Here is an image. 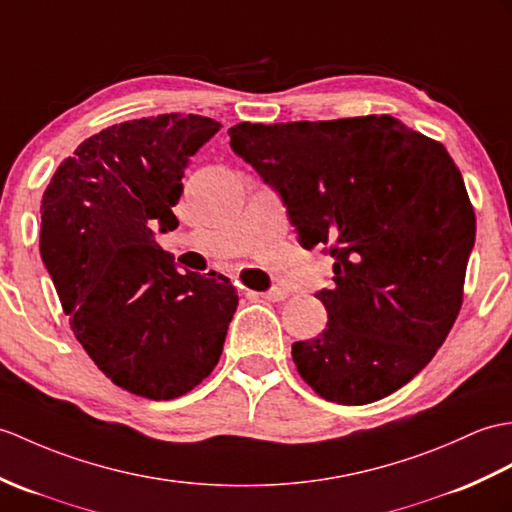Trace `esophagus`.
<instances>
[{"label":"esophagus","instance_id":"1","mask_svg":"<svg viewBox=\"0 0 512 512\" xmlns=\"http://www.w3.org/2000/svg\"><path fill=\"white\" fill-rule=\"evenodd\" d=\"M257 296H261V299H266V301H272V303H279V301L288 299V292L281 290V288H272L268 292H259Z\"/></svg>","mask_w":512,"mask_h":512}]
</instances>
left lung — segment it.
Instances as JSON below:
<instances>
[{
    "mask_svg": "<svg viewBox=\"0 0 512 512\" xmlns=\"http://www.w3.org/2000/svg\"><path fill=\"white\" fill-rule=\"evenodd\" d=\"M288 207L305 248L329 244V323L292 344L320 397L362 406L421 373L454 327L475 213L443 144L390 115L229 128Z\"/></svg>",
    "mask_w": 512,
    "mask_h": 512,
    "instance_id": "8db88e82",
    "label": "left lung"
}]
</instances>
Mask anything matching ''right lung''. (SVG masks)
Masks as SVG:
<instances>
[{"label":"right lung","instance_id":"right-lung-1","mask_svg":"<svg viewBox=\"0 0 512 512\" xmlns=\"http://www.w3.org/2000/svg\"><path fill=\"white\" fill-rule=\"evenodd\" d=\"M220 130L168 113L100 130L58 165L41 200V257L82 349L133 395H185L218 364L237 292L181 272L152 227L176 229L189 157Z\"/></svg>","mask_w":512,"mask_h":512}]
</instances>
